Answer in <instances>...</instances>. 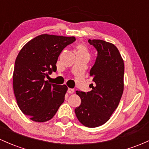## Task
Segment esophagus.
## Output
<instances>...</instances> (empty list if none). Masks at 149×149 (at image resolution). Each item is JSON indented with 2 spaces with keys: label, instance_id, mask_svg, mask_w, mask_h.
I'll return each mask as SVG.
<instances>
[{
  "label": "esophagus",
  "instance_id": "1",
  "mask_svg": "<svg viewBox=\"0 0 149 149\" xmlns=\"http://www.w3.org/2000/svg\"><path fill=\"white\" fill-rule=\"evenodd\" d=\"M67 92L69 93V94H72V93H74V90L72 89V88H68V91H67Z\"/></svg>",
  "mask_w": 149,
  "mask_h": 149
}]
</instances>
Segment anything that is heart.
Segmentation results:
<instances>
[{
	"label": "heart",
	"mask_w": 149,
	"mask_h": 149,
	"mask_svg": "<svg viewBox=\"0 0 149 149\" xmlns=\"http://www.w3.org/2000/svg\"><path fill=\"white\" fill-rule=\"evenodd\" d=\"M76 50H77V54H83V55H88V49L85 45H82V44H79L76 47Z\"/></svg>",
	"instance_id": "obj_1"
}]
</instances>
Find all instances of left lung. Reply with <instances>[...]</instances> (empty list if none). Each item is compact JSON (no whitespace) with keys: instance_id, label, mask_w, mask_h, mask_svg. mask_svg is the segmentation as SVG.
<instances>
[{"instance_id":"8db88e82","label":"left lung","mask_w":149,"mask_h":149,"mask_svg":"<svg viewBox=\"0 0 149 149\" xmlns=\"http://www.w3.org/2000/svg\"><path fill=\"white\" fill-rule=\"evenodd\" d=\"M97 52L90 71L94 84L90 92L76 91L81 103L75 109L78 120L90 128L104 125L117 109L124 91L125 64L113 44L101 40H89Z\"/></svg>"}]
</instances>
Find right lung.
<instances>
[{
	"mask_svg": "<svg viewBox=\"0 0 149 149\" xmlns=\"http://www.w3.org/2000/svg\"><path fill=\"white\" fill-rule=\"evenodd\" d=\"M76 41L74 37L44 34L27 42L15 62L13 90L17 105L30 120H51L64 101L66 85L49 83L45 78L56 71L62 50Z\"/></svg>",
	"mask_w": 149,
	"mask_h": 149,
	"instance_id": "obj_1",
	"label": "right lung"
}]
</instances>
